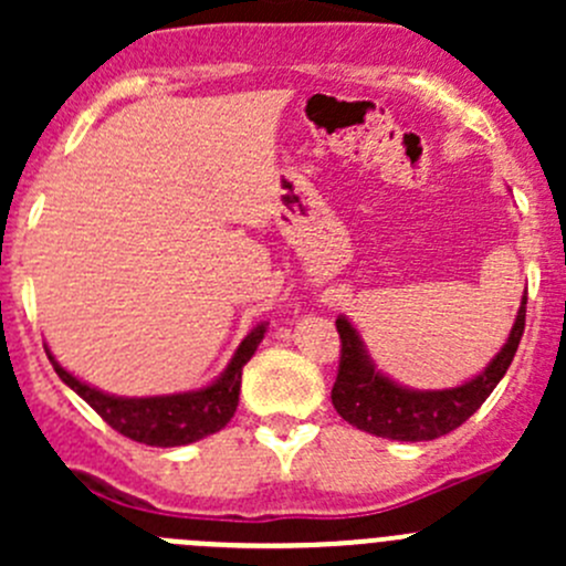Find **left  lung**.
<instances>
[{
  "instance_id": "8db88e82",
  "label": "left lung",
  "mask_w": 566,
  "mask_h": 566,
  "mask_svg": "<svg viewBox=\"0 0 566 566\" xmlns=\"http://www.w3.org/2000/svg\"><path fill=\"white\" fill-rule=\"evenodd\" d=\"M526 301L523 293L521 310L512 323L504 347L493 361L473 375L465 384L452 389H408L375 367L367 345L356 325L345 315L336 317V331L342 339L339 375H336L331 402L336 413L369 436L389 438V441H436L447 432L458 430L462 421L471 419L479 405L493 394L499 380L510 369L526 328Z\"/></svg>"
}]
</instances>
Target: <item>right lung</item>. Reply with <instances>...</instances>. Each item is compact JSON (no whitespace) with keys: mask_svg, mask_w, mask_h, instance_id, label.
I'll return each instance as SVG.
<instances>
[{"mask_svg":"<svg viewBox=\"0 0 566 566\" xmlns=\"http://www.w3.org/2000/svg\"><path fill=\"white\" fill-rule=\"evenodd\" d=\"M265 336V323L254 325L238 350L232 353L230 364L224 373L208 386L197 391H177V394H158V397H117V394H106L95 386L84 384L76 375L67 373L54 356H51L49 345V361L54 373L65 386H71L108 427L123 432L125 438L136 443H147V447H188L193 441L213 436L227 421L235 416L238 394H241V375L243 367L251 356H254L256 345Z\"/></svg>","mask_w":566,"mask_h":566,"instance_id":"obj_1","label":"right lung"}]
</instances>
